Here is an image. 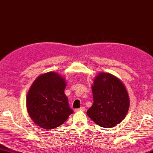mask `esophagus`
<instances>
[{
  "instance_id": "1",
  "label": "esophagus",
  "mask_w": 153,
  "mask_h": 153,
  "mask_svg": "<svg viewBox=\"0 0 153 153\" xmlns=\"http://www.w3.org/2000/svg\"><path fill=\"white\" fill-rule=\"evenodd\" d=\"M85 107H84V106H82V107H81V108H76L74 110V111L75 112H77V111H85Z\"/></svg>"
}]
</instances>
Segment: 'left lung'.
I'll return each mask as SVG.
<instances>
[{
  "mask_svg": "<svg viewBox=\"0 0 153 153\" xmlns=\"http://www.w3.org/2000/svg\"><path fill=\"white\" fill-rule=\"evenodd\" d=\"M93 104L86 112L95 124L112 128L125 117L129 108V97L126 88L113 75L101 73L92 86Z\"/></svg>",
  "mask_w": 153,
  "mask_h": 153,
  "instance_id": "obj_1",
  "label": "left lung"
}]
</instances>
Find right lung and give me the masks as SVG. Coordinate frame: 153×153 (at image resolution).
<instances>
[{"mask_svg":"<svg viewBox=\"0 0 153 153\" xmlns=\"http://www.w3.org/2000/svg\"><path fill=\"white\" fill-rule=\"evenodd\" d=\"M66 83L60 75L49 72L38 77L27 96V108L31 120L45 129L62 124L74 113L65 94Z\"/></svg>","mask_w":153,"mask_h":153,"instance_id":"1","label":"right lung"}]
</instances>
